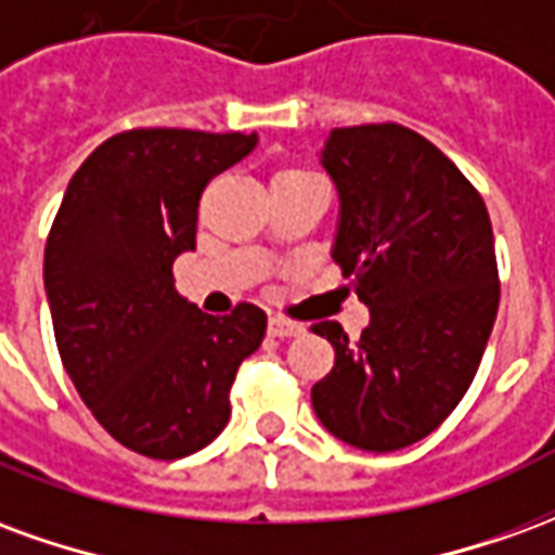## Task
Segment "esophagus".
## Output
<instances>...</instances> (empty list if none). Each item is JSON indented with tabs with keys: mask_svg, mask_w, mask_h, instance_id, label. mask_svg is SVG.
I'll return each mask as SVG.
<instances>
[{
	"mask_svg": "<svg viewBox=\"0 0 555 555\" xmlns=\"http://www.w3.org/2000/svg\"><path fill=\"white\" fill-rule=\"evenodd\" d=\"M267 333L276 338L300 336L302 324H297V321H288V318H270V321H267Z\"/></svg>",
	"mask_w": 555,
	"mask_h": 555,
	"instance_id": "1",
	"label": "esophagus"
}]
</instances>
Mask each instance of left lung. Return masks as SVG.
Here are the masks:
<instances>
[{
	"label": "left lung",
	"mask_w": 555,
	"mask_h": 555,
	"mask_svg": "<svg viewBox=\"0 0 555 555\" xmlns=\"http://www.w3.org/2000/svg\"><path fill=\"white\" fill-rule=\"evenodd\" d=\"M321 166L338 190L333 261L372 321L357 341L336 321L312 326L336 348L314 416L348 446L396 452L440 428L488 348L500 309L488 207L401 125L336 127Z\"/></svg>",
	"instance_id": "1"
}]
</instances>
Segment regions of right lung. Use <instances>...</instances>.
<instances>
[{
	"mask_svg": "<svg viewBox=\"0 0 555 555\" xmlns=\"http://www.w3.org/2000/svg\"><path fill=\"white\" fill-rule=\"evenodd\" d=\"M255 145V133H118L70 178L47 237L43 288L65 372L103 428L145 457L175 461L217 440L234 374L264 338L258 306L214 318L171 276L195 249L207 181Z\"/></svg>",
	"mask_w": 555,
	"mask_h": 555,
	"instance_id": "1",
	"label": "right lung"
}]
</instances>
